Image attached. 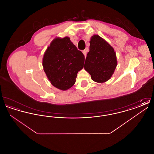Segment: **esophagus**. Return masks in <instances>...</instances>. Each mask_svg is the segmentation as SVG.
<instances>
[{"label": "esophagus", "mask_w": 154, "mask_h": 154, "mask_svg": "<svg viewBox=\"0 0 154 154\" xmlns=\"http://www.w3.org/2000/svg\"><path fill=\"white\" fill-rule=\"evenodd\" d=\"M88 51V50L87 48H86L85 50H84V51H82V53H83V54L84 55V56H85V58L87 57V52Z\"/></svg>", "instance_id": "esophagus-1"}]
</instances>
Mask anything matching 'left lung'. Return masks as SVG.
<instances>
[{
    "instance_id": "left-lung-1",
    "label": "left lung",
    "mask_w": 154,
    "mask_h": 154,
    "mask_svg": "<svg viewBox=\"0 0 154 154\" xmlns=\"http://www.w3.org/2000/svg\"><path fill=\"white\" fill-rule=\"evenodd\" d=\"M89 43L84 69L94 81L105 82L112 77L117 65L116 53L112 47L99 35H93Z\"/></svg>"
}]
</instances>
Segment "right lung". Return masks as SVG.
Instances as JSON below:
<instances>
[{
  "mask_svg": "<svg viewBox=\"0 0 154 154\" xmlns=\"http://www.w3.org/2000/svg\"><path fill=\"white\" fill-rule=\"evenodd\" d=\"M85 57L69 37L54 38L43 58L44 72L52 85L66 91L75 84L78 72L83 67Z\"/></svg>",
  "mask_w": 154,
  "mask_h": 154,
  "instance_id": "right-lung-1",
  "label": "right lung"
}]
</instances>
